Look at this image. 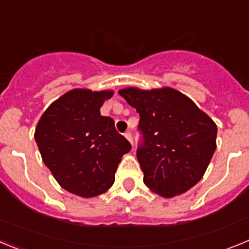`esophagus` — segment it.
<instances>
[{"label": "esophagus", "mask_w": 249, "mask_h": 249, "mask_svg": "<svg viewBox=\"0 0 249 249\" xmlns=\"http://www.w3.org/2000/svg\"><path fill=\"white\" fill-rule=\"evenodd\" d=\"M124 137H126L127 140H128L129 143L133 144V141H132V135H131V132H126V133H124Z\"/></svg>", "instance_id": "obj_1"}]
</instances>
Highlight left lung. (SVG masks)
<instances>
[{"mask_svg":"<svg viewBox=\"0 0 249 249\" xmlns=\"http://www.w3.org/2000/svg\"><path fill=\"white\" fill-rule=\"evenodd\" d=\"M140 114L137 158L152 192L171 198L201 181L215 151L217 126L186 94L171 87L118 91Z\"/></svg>","mask_w":249,"mask_h":249,"instance_id":"1","label":"left lung"}]
</instances>
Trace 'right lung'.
Segmentation results:
<instances>
[{
	"instance_id": "obj_1",
	"label": "right lung",
	"mask_w": 249,
	"mask_h": 249,
	"mask_svg": "<svg viewBox=\"0 0 249 249\" xmlns=\"http://www.w3.org/2000/svg\"><path fill=\"white\" fill-rule=\"evenodd\" d=\"M113 91L74 89L51 103L37 123L35 140L62 188L83 198L108 191L131 143L100 108Z\"/></svg>"
}]
</instances>
